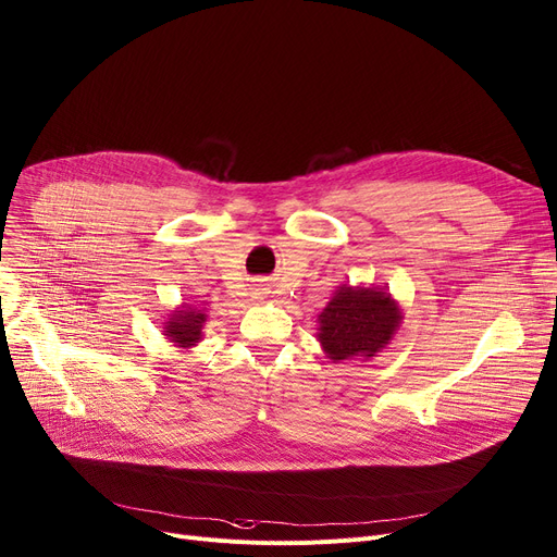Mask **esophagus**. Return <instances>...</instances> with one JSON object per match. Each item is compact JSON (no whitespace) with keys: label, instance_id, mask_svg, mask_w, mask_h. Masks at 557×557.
Listing matches in <instances>:
<instances>
[{"label":"esophagus","instance_id":"1","mask_svg":"<svg viewBox=\"0 0 557 557\" xmlns=\"http://www.w3.org/2000/svg\"><path fill=\"white\" fill-rule=\"evenodd\" d=\"M265 296H269V286H265V284H257V286L252 288V298H255V300H263Z\"/></svg>","mask_w":557,"mask_h":557}]
</instances>
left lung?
<instances>
[{
	"label": "left lung",
	"instance_id": "left-lung-1",
	"mask_svg": "<svg viewBox=\"0 0 557 557\" xmlns=\"http://www.w3.org/2000/svg\"><path fill=\"white\" fill-rule=\"evenodd\" d=\"M400 323L403 309L386 288L342 284L319 313L317 338L332 361H369L392 344Z\"/></svg>",
	"mask_w": 557,
	"mask_h": 557
}]
</instances>
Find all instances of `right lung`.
I'll return each mask as SVG.
<instances>
[{"instance_id": "add662e5", "label": "right lung", "mask_w": 557, "mask_h": 557, "mask_svg": "<svg viewBox=\"0 0 557 557\" xmlns=\"http://www.w3.org/2000/svg\"><path fill=\"white\" fill-rule=\"evenodd\" d=\"M207 319L209 317L205 313V309L182 302L180 307H175L171 313H168V317H163L161 332L173 346L188 350V348H196L202 342L205 336L202 330L207 325Z\"/></svg>"}]
</instances>
